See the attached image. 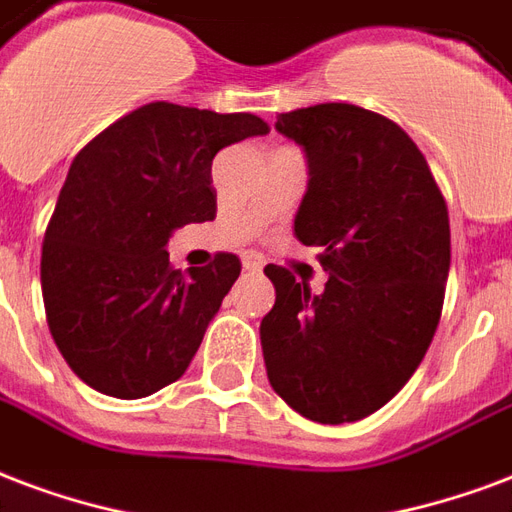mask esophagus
<instances>
[{"label":"esophagus","instance_id":"obj_1","mask_svg":"<svg viewBox=\"0 0 512 512\" xmlns=\"http://www.w3.org/2000/svg\"><path fill=\"white\" fill-rule=\"evenodd\" d=\"M242 267H245L248 272H261V267H264V259H261L259 253H253V251L242 253Z\"/></svg>","mask_w":512,"mask_h":512}]
</instances>
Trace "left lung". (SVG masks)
Listing matches in <instances>:
<instances>
[{
  "mask_svg": "<svg viewBox=\"0 0 512 512\" xmlns=\"http://www.w3.org/2000/svg\"><path fill=\"white\" fill-rule=\"evenodd\" d=\"M305 151L294 215L321 245V294L264 267L275 305L261 318L270 386L299 416L351 424L380 410L418 370L443 310L451 267L448 207L418 145L394 121L329 102L278 115Z\"/></svg>",
  "mask_w": 512,
  "mask_h": 512,
  "instance_id": "obj_1",
  "label": "left lung"
}]
</instances>
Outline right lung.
<instances>
[{
	"instance_id": "1",
	"label": "right lung",
	"mask_w": 512,
	"mask_h": 512,
	"mask_svg": "<svg viewBox=\"0 0 512 512\" xmlns=\"http://www.w3.org/2000/svg\"><path fill=\"white\" fill-rule=\"evenodd\" d=\"M267 132L251 113L153 102L75 156L42 242V302L61 356L99 394L151 397L188 370L240 259L183 275L167 242L215 218V153Z\"/></svg>"
}]
</instances>
